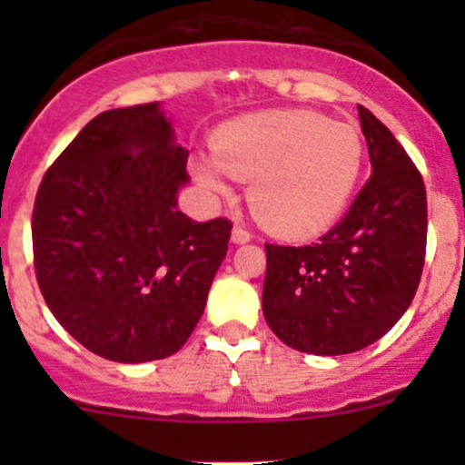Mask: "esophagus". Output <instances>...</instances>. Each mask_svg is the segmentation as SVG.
Instances as JSON below:
<instances>
[{"label":"esophagus","instance_id":"1","mask_svg":"<svg viewBox=\"0 0 465 465\" xmlns=\"http://www.w3.org/2000/svg\"><path fill=\"white\" fill-rule=\"evenodd\" d=\"M252 238H254V233L250 232V229H245L242 224H236L232 232V241L236 242V245H242V242H250Z\"/></svg>","mask_w":465,"mask_h":465}]
</instances>
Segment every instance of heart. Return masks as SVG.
<instances>
[{
    "label": "heart",
    "mask_w": 465,
    "mask_h": 465,
    "mask_svg": "<svg viewBox=\"0 0 465 465\" xmlns=\"http://www.w3.org/2000/svg\"><path fill=\"white\" fill-rule=\"evenodd\" d=\"M213 157L191 162L213 198L232 193L229 175L250 182L256 218L281 236H312L351 203L364 166L355 125L306 110H274L229 121L211 142Z\"/></svg>",
    "instance_id": "obj_1"
}]
</instances>
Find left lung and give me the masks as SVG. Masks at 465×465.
<instances>
[{
    "label": "left lung",
    "mask_w": 465,
    "mask_h": 465,
    "mask_svg": "<svg viewBox=\"0 0 465 465\" xmlns=\"http://www.w3.org/2000/svg\"><path fill=\"white\" fill-rule=\"evenodd\" d=\"M373 175L311 245L265 242L262 315L283 344L344 355L380 340L414 299L428 245L423 175L387 125L358 105Z\"/></svg>",
    "instance_id": "left-lung-1"
}]
</instances>
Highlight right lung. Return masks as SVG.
Masks as SVG:
<instances>
[{
    "instance_id": "right-lung-1",
    "label": "right lung",
    "mask_w": 465,
    "mask_h": 465,
    "mask_svg": "<svg viewBox=\"0 0 465 465\" xmlns=\"http://www.w3.org/2000/svg\"><path fill=\"white\" fill-rule=\"evenodd\" d=\"M186 157L157 103H142L94 116L42 177L37 285L64 331L101 358H168L203 317L233 224L177 211Z\"/></svg>"
}]
</instances>
